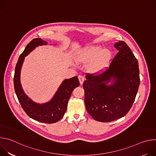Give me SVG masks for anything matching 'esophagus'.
<instances>
[{"label": "esophagus", "instance_id": "34e87169", "mask_svg": "<svg viewBox=\"0 0 156 156\" xmlns=\"http://www.w3.org/2000/svg\"><path fill=\"white\" fill-rule=\"evenodd\" d=\"M78 79H79V81H80V83L81 84H82L84 81V78L82 76V75H79L78 76Z\"/></svg>", "mask_w": 156, "mask_h": 156}]
</instances>
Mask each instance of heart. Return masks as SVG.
Instances as JSON below:
<instances>
[{"instance_id":"b5f03b06","label":"heart","mask_w":156,"mask_h":156,"mask_svg":"<svg viewBox=\"0 0 156 156\" xmlns=\"http://www.w3.org/2000/svg\"><path fill=\"white\" fill-rule=\"evenodd\" d=\"M110 57V52L108 49H104L101 46H93L86 49L84 59L90 62L89 69L93 72L101 70L106 65Z\"/></svg>"}]
</instances>
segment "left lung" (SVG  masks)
Returning <instances> with one entry per match:
<instances>
[{
  "mask_svg": "<svg viewBox=\"0 0 156 156\" xmlns=\"http://www.w3.org/2000/svg\"><path fill=\"white\" fill-rule=\"evenodd\" d=\"M118 53L109 67L98 75L87 73L83 83L84 103L95 120L108 122L124 117L135 101L140 83L138 62L127 44H114ZM111 80L112 84H106Z\"/></svg>",
  "mask_w": 156,
  "mask_h": 156,
  "instance_id": "obj_1",
  "label": "left lung"
}]
</instances>
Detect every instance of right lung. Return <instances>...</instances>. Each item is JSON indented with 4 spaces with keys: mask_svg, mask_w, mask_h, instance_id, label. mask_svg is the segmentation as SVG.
<instances>
[{
    "mask_svg": "<svg viewBox=\"0 0 156 156\" xmlns=\"http://www.w3.org/2000/svg\"><path fill=\"white\" fill-rule=\"evenodd\" d=\"M48 42L40 38L33 39L19 57L13 78L14 88L18 99L27 114L31 119L42 123H54L64 115L73 90L80 85L77 76L65 80L59 86L53 98L45 104H37L32 101L24 92L20 83V71L25 57L36 47L47 45Z\"/></svg>",
    "mask_w": 156,
    "mask_h": 156,
    "instance_id": "add662e5",
    "label": "right lung"
}]
</instances>
